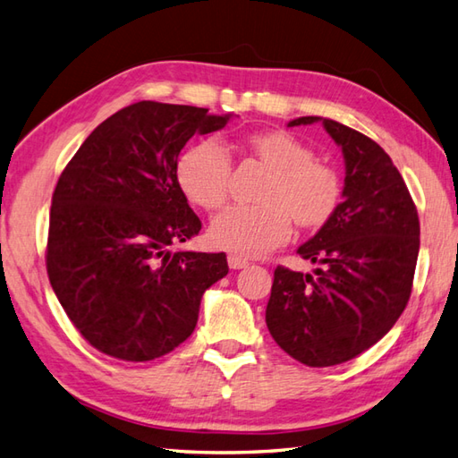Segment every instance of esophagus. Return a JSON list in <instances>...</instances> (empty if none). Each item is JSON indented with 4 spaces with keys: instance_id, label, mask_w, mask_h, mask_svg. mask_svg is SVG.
Wrapping results in <instances>:
<instances>
[{
    "instance_id": "obj_1",
    "label": "esophagus",
    "mask_w": 458,
    "mask_h": 458,
    "mask_svg": "<svg viewBox=\"0 0 458 458\" xmlns=\"http://www.w3.org/2000/svg\"><path fill=\"white\" fill-rule=\"evenodd\" d=\"M228 266H230V269H244V267L250 266V261L246 258H242V256L230 254L228 256Z\"/></svg>"
}]
</instances>
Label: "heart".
I'll return each instance as SVG.
<instances>
[{"instance_id":"obj_1","label":"heart","mask_w":458,"mask_h":458,"mask_svg":"<svg viewBox=\"0 0 458 458\" xmlns=\"http://www.w3.org/2000/svg\"><path fill=\"white\" fill-rule=\"evenodd\" d=\"M244 149L269 177L256 197L258 207H230L212 220V246L256 258L284 244L293 222L299 230L317 232L335 218L343 202V179L335 167L317 161L307 143L284 130H266L250 133ZM174 174L184 197L204 210H216L228 199L232 167L218 141L184 149Z\"/></svg>"}]
</instances>
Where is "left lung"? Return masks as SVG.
I'll list each match as a JSON object with an SVG mask.
<instances>
[{
  "label": "left lung",
  "instance_id": "8db88e82",
  "mask_svg": "<svg viewBox=\"0 0 458 458\" xmlns=\"http://www.w3.org/2000/svg\"><path fill=\"white\" fill-rule=\"evenodd\" d=\"M323 122L343 149L340 208L297 250L315 276L277 266L266 309L269 335L301 364L348 362L387 335L410 301L420 254V216L403 177L379 145L344 123Z\"/></svg>",
  "mask_w": 458,
  "mask_h": 458
}]
</instances>
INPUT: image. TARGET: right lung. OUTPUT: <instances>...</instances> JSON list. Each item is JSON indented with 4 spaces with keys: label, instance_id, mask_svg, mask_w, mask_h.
Wrapping results in <instances>:
<instances>
[{
    "label": "right lung",
    "instance_id": "add662e5",
    "mask_svg": "<svg viewBox=\"0 0 458 458\" xmlns=\"http://www.w3.org/2000/svg\"><path fill=\"white\" fill-rule=\"evenodd\" d=\"M230 114L143 100L102 122L58 177L47 240L56 299L89 343L148 362L184 343L202 293L228 274L226 254L171 251L200 232L174 167L194 133Z\"/></svg>",
    "mask_w": 458,
    "mask_h": 458
}]
</instances>
